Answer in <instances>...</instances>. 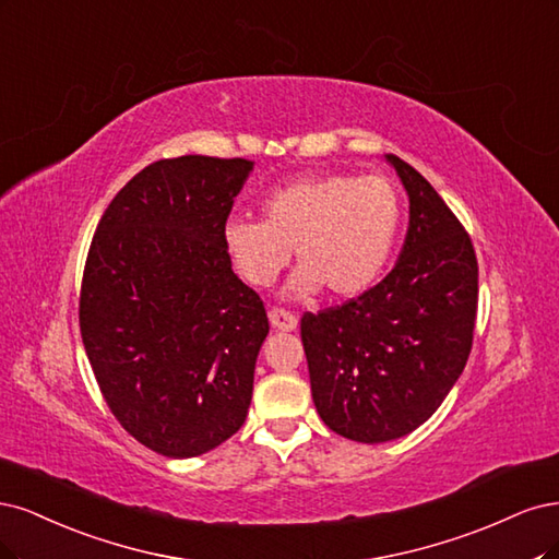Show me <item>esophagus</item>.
<instances>
[{"instance_id": "esophagus-1", "label": "esophagus", "mask_w": 559, "mask_h": 559, "mask_svg": "<svg viewBox=\"0 0 559 559\" xmlns=\"http://www.w3.org/2000/svg\"><path fill=\"white\" fill-rule=\"evenodd\" d=\"M269 322H272L274 330H281V332L297 330V318L293 313L283 311V309H272V311H269Z\"/></svg>"}]
</instances>
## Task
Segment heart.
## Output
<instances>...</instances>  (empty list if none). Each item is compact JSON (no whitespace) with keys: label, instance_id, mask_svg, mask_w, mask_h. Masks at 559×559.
<instances>
[{"label":"heart","instance_id":"b5f03b06","mask_svg":"<svg viewBox=\"0 0 559 559\" xmlns=\"http://www.w3.org/2000/svg\"><path fill=\"white\" fill-rule=\"evenodd\" d=\"M264 221L234 218L225 248L241 278L272 285L295 250L297 274L287 293L311 297L320 287L332 299L367 293L381 276L402 223V197L383 176L318 174L266 197Z\"/></svg>","mask_w":559,"mask_h":559}]
</instances>
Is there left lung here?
Returning a JSON list of instances; mask_svg holds the SVG:
<instances>
[{"label":"left lung","mask_w":559,"mask_h":559,"mask_svg":"<svg viewBox=\"0 0 559 559\" xmlns=\"http://www.w3.org/2000/svg\"><path fill=\"white\" fill-rule=\"evenodd\" d=\"M408 194L400 260L371 290L301 318L311 394L332 431L385 443L431 418L469 359L478 262L439 192L385 155Z\"/></svg>","instance_id":"8db88e82"}]
</instances>
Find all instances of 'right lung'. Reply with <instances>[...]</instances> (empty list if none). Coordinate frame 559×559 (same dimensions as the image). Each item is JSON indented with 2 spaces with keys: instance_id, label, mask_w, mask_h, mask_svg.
<instances>
[{
  "instance_id": "right-lung-1",
  "label": "right lung",
  "mask_w": 559,
  "mask_h": 559,
  "mask_svg": "<svg viewBox=\"0 0 559 559\" xmlns=\"http://www.w3.org/2000/svg\"><path fill=\"white\" fill-rule=\"evenodd\" d=\"M250 159L183 155L141 169L104 211L81 287V336L118 423L186 460L237 435L269 334L231 272L225 223Z\"/></svg>"
}]
</instances>
